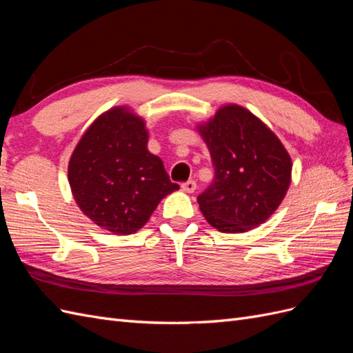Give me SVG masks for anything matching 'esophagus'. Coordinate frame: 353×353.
<instances>
[{
    "instance_id": "34e87169",
    "label": "esophagus",
    "mask_w": 353,
    "mask_h": 353,
    "mask_svg": "<svg viewBox=\"0 0 353 353\" xmlns=\"http://www.w3.org/2000/svg\"><path fill=\"white\" fill-rule=\"evenodd\" d=\"M183 190L184 191H187V193H194L196 191V181H193V179H190V181H185V183H183Z\"/></svg>"
}]
</instances>
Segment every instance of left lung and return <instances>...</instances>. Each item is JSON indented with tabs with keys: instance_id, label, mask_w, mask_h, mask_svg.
Listing matches in <instances>:
<instances>
[{
	"instance_id": "8db88e82",
	"label": "left lung",
	"mask_w": 353,
	"mask_h": 353,
	"mask_svg": "<svg viewBox=\"0 0 353 353\" xmlns=\"http://www.w3.org/2000/svg\"><path fill=\"white\" fill-rule=\"evenodd\" d=\"M215 178L197 197L200 210L221 232H244L268 219L292 179V159L270 128L237 104L221 108L199 126Z\"/></svg>"
}]
</instances>
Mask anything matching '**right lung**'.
Wrapping results in <instances>:
<instances>
[{"mask_svg":"<svg viewBox=\"0 0 353 353\" xmlns=\"http://www.w3.org/2000/svg\"><path fill=\"white\" fill-rule=\"evenodd\" d=\"M140 116L113 108L94 121L69 160V184L81 210L113 234L137 232L163 197L178 190L162 159L147 150Z\"/></svg>","mask_w":353,"mask_h":353,"instance_id":"add662e5","label":"right lung"}]
</instances>
